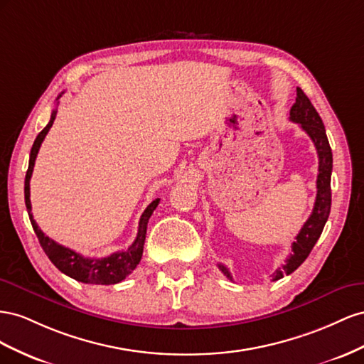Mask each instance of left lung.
I'll use <instances>...</instances> for the list:
<instances>
[{"instance_id":"1","label":"left lung","mask_w":364,"mask_h":364,"mask_svg":"<svg viewBox=\"0 0 364 364\" xmlns=\"http://www.w3.org/2000/svg\"><path fill=\"white\" fill-rule=\"evenodd\" d=\"M289 120L299 123L309 139L313 140L318 155V175H317V196L314 203L313 213L309 215L308 221L300 228L296 241L291 245V255L285 261V265L277 268L273 273V280L282 279L284 274H291L304 264L308 255L313 250L317 240L320 237L323 227L328 221L331 212V172H332V152L326 137V131L321 122L318 112L313 107V103L306 97L305 92L297 88L296 103L289 111ZM227 279L233 280L230 272L223 265L218 264Z\"/></svg>"}]
</instances>
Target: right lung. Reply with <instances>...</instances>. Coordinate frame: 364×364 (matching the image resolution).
Instances as JSON below:
<instances>
[{
  "label": "right lung",
  "mask_w": 364,
  "mask_h": 364,
  "mask_svg": "<svg viewBox=\"0 0 364 364\" xmlns=\"http://www.w3.org/2000/svg\"><path fill=\"white\" fill-rule=\"evenodd\" d=\"M60 96L62 95H59L58 99ZM56 112H58V109H53V112H51L48 124L38 134V137L32 146V151H30L28 169L26 173V181H24V198H26V207L28 212L30 223H32V227L38 236L41 247H43V250L46 252L50 261L53 262V265L59 269V272L77 280V282H84V284H92V285L119 284L123 279H127V276H129L140 262L141 255H143L144 240H146L148 221H149L152 212L155 210V207L159 205L160 198L154 200L146 207V210L143 212V215L140 218V223H139L137 237L128 247V250L116 252L107 257H97V259L96 257H85L76 252L70 250V248H67L64 245L58 244L56 241L51 240V237L46 236L44 232L38 227L36 221L33 220V215H32V203H30V178H32L33 166H35L36 155L41 148V143L44 141L47 132L50 131L51 124H53V122L56 119Z\"/></svg>",
  "instance_id": "obj_1"
}]
</instances>
